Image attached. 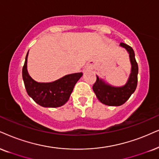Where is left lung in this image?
Segmentation results:
<instances>
[{"instance_id":"1","label":"left lung","mask_w":159,"mask_h":159,"mask_svg":"<svg viewBox=\"0 0 159 159\" xmlns=\"http://www.w3.org/2000/svg\"><path fill=\"white\" fill-rule=\"evenodd\" d=\"M120 46L127 50L131 64V71L127 83L124 86L116 87L106 84L103 80L100 79L98 75H96L97 80L92 86L98 99L102 103L107 106H119L124 104L135 92L137 86L139 68L133 48L123 43H120Z\"/></svg>"}]
</instances>
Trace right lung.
I'll list each match as a JSON object with an SVG mask.
<instances>
[{
	"instance_id": "obj_1",
	"label": "right lung",
	"mask_w": 159,
	"mask_h": 159,
	"mask_svg": "<svg viewBox=\"0 0 159 159\" xmlns=\"http://www.w3.org/2000/svg\"><path fill=\"white\" fill-rule=\"evenodd\" d=\"M28 54L29 52L26 54L23 67V79L28 94L36 103L43 107L56 108L65 104L83 73L70 74L50 83H39L28 73Z\"/></svg>"
}]
</instances>
